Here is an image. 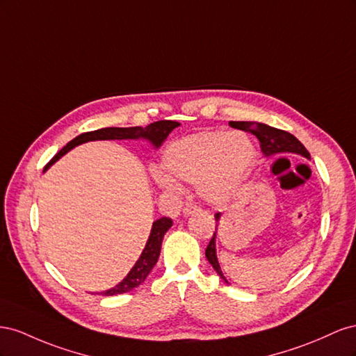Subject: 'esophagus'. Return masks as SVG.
<instances>
[{"label":"esophagus","mask_w":356,"mask_h":356,"mask_svg":"<svg viewBox=\"0 0 356 356\" xmlns=\"http://www.w3.org/2000/svg\"><path fill=\"white\" fill-rule=\"evenodd\" d=\"M198 211H201V209L197 207V206H194V204H186V206L184 207V213H185L186 216L194 215V213H198Z\"/></svg>","instance_id":"34e87169"}]
</instances>
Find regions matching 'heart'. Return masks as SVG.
<instances>
[{
    "mask_svg": "<svg viewBox=\"0 0 356 356\" xmlns=\"http://www.w3.org/2000/svg\"><path fill=\"white\" fill-rule=\"evenodd\" d=\"M255 150L240 133L204 131L171 143L162 165L167 175L158 176L162 188L175 192L176 180L197 184V192L209 202H222L234 194L250 168Z\"/></svg>",
    "mask_w": 356,
    "mask_h": 356,
    "instance_id": "heart-1",
    "label": "heart"
}]
</instances>
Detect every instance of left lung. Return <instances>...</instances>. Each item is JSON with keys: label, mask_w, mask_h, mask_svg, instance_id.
I'll return each instance as SVG.
<instances>
[{"label": "left lung", "mask_w": 356, "mask_h": 356, "mask_svg": "<svg viewBox=\"0 0 356 356\" xmlns=\"http://www.w3.org/2000/svg\"><path fill=\"white\" fill-rule=\"evenodd\" d=\"M229 125L232 128L241 129V131H245V133L255 136L259 140L261 150L266 156H273V155H279V154H298L304 158H310L309 150L302 146V143L297 137H293L292 134H289L288 131L273 128V127H268L266 124H259V122H243V120L232 122L231 120ZM219 215H220V213H216V215H215L216 222L219 220ZM215 238H216V232L213 234L210 243L207 245L206 258L211 264V267L215 268V271L219 274L220 279H223L228 283L225 276H223V273H222L220 266L218 262V258H216Z\"/></svg>", "instance_id": "1"}]
</instances>
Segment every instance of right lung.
<instances>
[{
    "label": "right lung",
    "mask_w": 356,
    "mask_h": 356,
    "mask_svg": "<svg viewBox=\"0 0 356 356\" xmlns=\"http://www.w3.org/2000/svg\"><path fill=\"white\" fill-rule=\"evenodd\" d=\"M179 122L175 120H158L154 122V124L147 125L146 128L141 127H131V128H101L97 131H89V133H83L77 136L70 141L67 146L60 149L58 154L49 161V164L46 165L50 167L55 161H58L60 156L65 155L68 150L73 147L86 143V141H92V140H124V138H147L150 140L154 146L159 147L162 143H164L168 134L176 127H179ZM172 225V220L170 218H161L154 222L152 225V231L149 240L146 243V248L141 253L138 261L136 262V266L131 268L128 273V276L122 280L119 285L115 288H111L108 291H104L103 296H116V293H124L133 291L138 285H141L147 277V274L152 271V268L155 267V264L159 258L161 253V245H162V238H164V234L168 231V228Z\"/></svg>",
    "instance_id": "obj_1"
}]
</instances>
